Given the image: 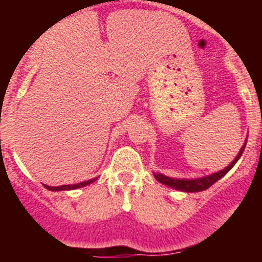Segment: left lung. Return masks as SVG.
I'll return each instance as SVG.
<instances>
[{"label":"left lung","mask_w":262,"mask_h":262,"mask_svg":"<svg viewBox=\"0 0 262 262\" xmlns=\"http://www.w3.org/2000/svg\"><path fill=\"white\" fill-rule=\"evenodd\" d=\"M244 148L245 144L243 145L242 151L239 152V155L236 156V159L233 160L232 163L230 165L227 166L226 169L221 170V172L214 173L211 176H207V177H202V178H196V180H176V178H170V177H166V176L163 174H155L157 178V181L161 182V184L166 185V186H170L173 189H177V190H181V191H190V193H194V191H202L206 190V189H209L211 185H214L217 180H221L224 174H226L231 168L236 164V161L240 159L242 154L244 152Z\"/></svg>","instance_id":"8db88e82"}]
</instances>
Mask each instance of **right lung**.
I'll return each instance as SVG.
<instances>
[{
    "mask_svg": "<svg viewBox=\"0 0 262 262\" xmlns=\"http://www.w3.org/2000/svg\"><path fill=\"white\" fill-rule=\"evenodd\" d=\"M97 178H93V180H89V181H84V182H80V184H76V185H62V186H48V185H45L47 187L48 190H52V191H60V190H73V189H78V187H84L86 185L92 184V182L96 181Z\"/></svg>",
    "mask_w": 262,
    "mask_h": 262,
    "instance_id": "obj_1",
    "label": "right lung"
}]
</instances>
